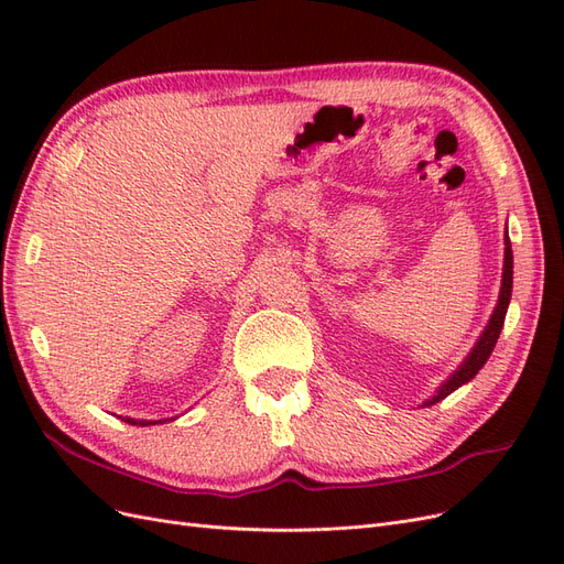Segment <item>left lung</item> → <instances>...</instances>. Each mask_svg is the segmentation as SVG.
I'll return each instance as SVG.
<instances>
[{"mask_svg":"<svg viewBox=\"0 0 564 564\" xmlns=\"http://www.w3.org/2000/svg\"><path fill=\"white\" fill-rule=\"evenodd\" d=\"M506 249H503V275H501V292H499V301L497 305H494V313L487 322L485 332L480 334V338L475 340V346L470 348V352L466 355V360L460 362L454 371L452 377H447V381L442 383L435 395L425 400L421 406H433L435 402L445 400L447 395H452V392L460 386H466L470 379L477 377V371H480L485 367V362L489 360V355L494 350V346H497L499 340V334L503 329V319H506V313H508V303H510V292H513V249H510V240H508V230H506V240H503Z\"/></svg>","mask_w":564,"mask_h":564,"instance_id":"obj_1","label":"left lung"}]
</instances>
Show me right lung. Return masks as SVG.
<instances>
[{"label":"right lung","mask_w":564,"mask_h":564,"mask_svg":"<svg viewBox=\"0 0 564 564\" xmlns=\"http://www.w3.org/2000/svg\"><path fill=\"white\" fill-rule=\"evenodd\" d=\"M176 419V416H174ZM174 419H160V421H145V419H131V416H127L124 421L127 423H131V425H155V423H164V421H174Z\"/></svg>","instance_id":"1"}]
</instances>
